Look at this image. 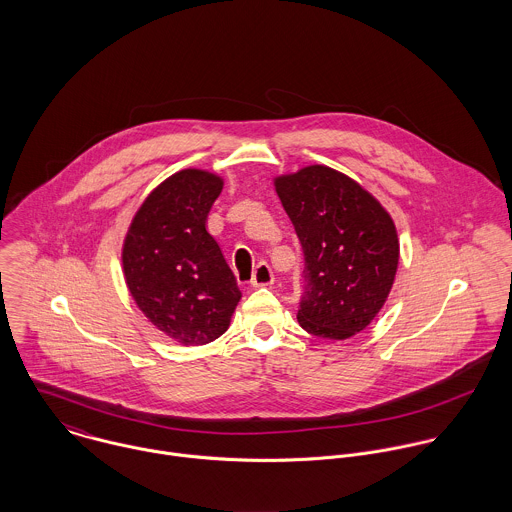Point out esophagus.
I'll return each instance as SVG.
<instances>
[{"instance_id":"34e87169","label":"esophagus","mask_w":512,"mask_h":512,"mask_svg":"<svg viewBox=\"0 0 512 512\" xmlns=\"http://www.w3.org/2000/svg\"><path fill=\"white\" fill-rule=\"evenodd\" d=\"M250 284H252L254 288H260V286H270V284H274V272H272V268H270L266 262H260V264L256 266L254 274H252V280H250Z\"/></svg>"}]
</instances>
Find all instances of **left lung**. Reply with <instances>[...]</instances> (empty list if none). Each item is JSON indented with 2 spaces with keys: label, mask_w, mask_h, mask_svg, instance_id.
Listing matches in <instances>:
<instances>
[{
  "label": "left lung",
  "mask_w": 512,
  "mask_h": 512,
  "mask_svg": "<svg viewBox=\"0 0 512 512\" xmlns=\"http://www.w3.org/2000/svg\"><path fill=\"white\" fill-rule=\"evenodd\" d=\"M303 250L299 325L321 339L363 331L384 305L398 268L390 215L347 175L311 165L276 179Z\"/></svg>",
  "instance_id": "8db88e82"
}]
</instances>
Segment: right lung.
Instances as JSON below:
<instances>
[{
  "mask_svg": "<svg viewBox=\"0 0 512 512\" xmlns=\"http://www.w3.org/2000/svg\"><path fill=\"white\" fill-rule=\"evenodd\" d=\"M222 179L185 169L163 181L136 213L124 242V274L147 319L183 345L220 337L240 299L207 215Z\"/></svg>",
  "mask_w": 512,
  "mask_h": 512,
  "instance_id": "right-lung-1",
  "label": "right lung"
}]
</instances>
